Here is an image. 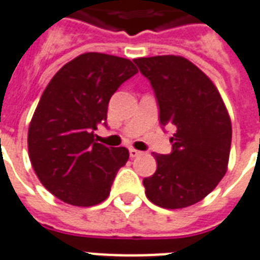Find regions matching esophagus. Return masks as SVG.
I'll return each instance as SVG.
<instances>
[{
  "label": "esophagus",
  "instance_id": "1",
  "mask_svg": "<svg viewBox=\"0 0 260 260\" xmlns=\"http://www.w3.org/2000/svg\"><path fill=\"white\" fill-rule=\"evenodd\" d=\"M128 152H130V158H137V156H140V155H141V152H140V151H137V149H134V148L128 149Z\"/></svg>",
  "mask_w": 260,
  "mask_h": 260
}]
</instances>
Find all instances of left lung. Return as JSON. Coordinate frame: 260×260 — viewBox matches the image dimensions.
Listing matches in <instances>:
<instances>
[{
  "label": "left lung",
  "instance_id": "left-lung-1",
  "mask_svg": "<svg viewBox=\"0 0 260 260\" xmlns=\"http://www.w3.org/2000/svg\"><path fill=\"white\" fill-rule=\"evenodd\" d=\"M153 88L159 122L176 128L172 152L153 153L156 172L145 177V195L166 209L194 205L215 190L227 172L231 122L208 76L183 56L133 59Z\"/></svg>",
  "mask_w": 260,
  "mask_h": 260
}]
</instances>
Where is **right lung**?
<instances>
[{
    "label": "right lung",
    "mask_w": 260,
    "mask_h": 260,
    "mask_svg": "<svg viewBox=\"0 0 260 260\" xmlns=\"http://www.w3.org/2000/svg\"><path fill=\"white\" fill-rule=\"evenodd\" d=\"M137 72L130 59L87 52L48 83L30 122L27 147L41 184L60 201L94 206L108 198L128 151L96 143L94 130L107 126L111 96Z\"/></svg>",
    "instance_id": "add662e5"
}]
</instances>
